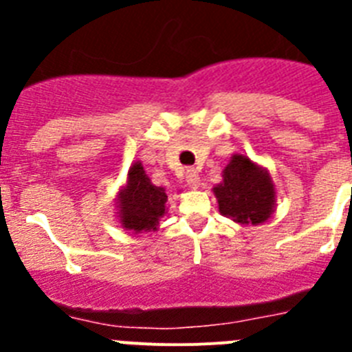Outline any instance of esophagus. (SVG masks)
Segmentation results:
<instances>
[{
	"label": "esophagus",
	"instance_id": "esophagus-1",
	"mask_svg": "<svg viewBox=\"0 0 352 352\" xmlns=\"http://www.w3.org/2000/svg\"><path fill=\"white\" fill-rule=\"evenodd\" d=\"M185 182L190 188H197L199 186V174L195 169H186L185 173Z\"/></svg>",
	"mask_w": 352,
	"mask_h": 352
}]
</instances>
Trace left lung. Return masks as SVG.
Listing matches in <instances>:
<instances>
[{
  "label": "left lung",
  "mask_w": 352,
  "mask_h": 352,
  "mask_svg": "<svg viewBox=\"0 0 352 352\" xmlns=\"http://www.w3.org/2000/svg\"><path fill=\"white\" fill-rule=\"evenodd\" d=\"M220 213L238 223H263L275 206L272 178L245 155H234L223 169V182L213 188Z\"/></svg>",
  "instance_id": "obj_1"
}]
</instances>
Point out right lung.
I'll return each instance as SVG.
<instances>
[{"mask_svg": "<svg viewBox=\"0 0 352 352\" xmlns=\"http://www.w3.org/2000/svg\"><path fill=\"white\" fill-rule=\"evenodd\" d=\"M167 195L146 176L141 164L129 170V183L120 195V219L125 229L135 232L155 231L158 219L166 213Z\"/></svg>", "mask_w": 352, "mask_h": 352, "instance_id": "1", "label": "right lung"}]
</instances>
